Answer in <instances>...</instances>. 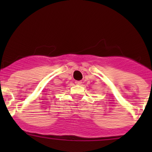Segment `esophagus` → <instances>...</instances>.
I'll list each match as a JSON object with an SVG mask.
<instances>
[{
    "label": "esophagus",
    "mask_w": 152,
    "mask_h": 152,
    "mask_svg": "<svg viewBox=\"0 0 152 152\" xmlns=\"http://www.w3.org/2000/svg\"><path fill=\"white\" fill-rule=\"evenodd\" d=\"M75 83H76V85H82V81H76V82H75Z\"/></svg>",
    "instance_id": "obj_1"
}]
</instances>
